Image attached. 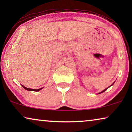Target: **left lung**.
Wrapping results in <instances>:
<instances>
[{"instance_id": "8db88e82", "label": "left lung", "mask_w": 132, "mask_h": 132, "mask_svg": "<svg viewBox=\"0 0 132 132\" xmlns=\"http://www.w3.org/2000/svg\"><path fill=\"white\" fill-rule=\"evenodd\" d=\"M113 84H112V85H113ZM110 86H109V87H110ZM109 87H108V88H106V89H104V90H103V91H102V92H100V93H98V94H101V93H103V92H104V91H106V90H107V89H108V88H109Z\"/></svg>"}]
</instances>
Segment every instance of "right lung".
Listing matches in <instances>:
<instances>
[{"label":"right lung","mask_w":132,"mask_h":132,"mask_svg":"<svg viewBox=\"0 0 132 132\" xmlns=\"http://www.w3.org/2000/svg\"><path fill=\"white\" fill-rule=\"evenodd\" d=\"M22 86L23 88H24L25 89H26V90H28V91H40L41 89H42L43 88H39V89H31V88H26V87H25V86H24L23 85H22Z\"/></svg>","instance_id":"obj_1"}]
</instances>
